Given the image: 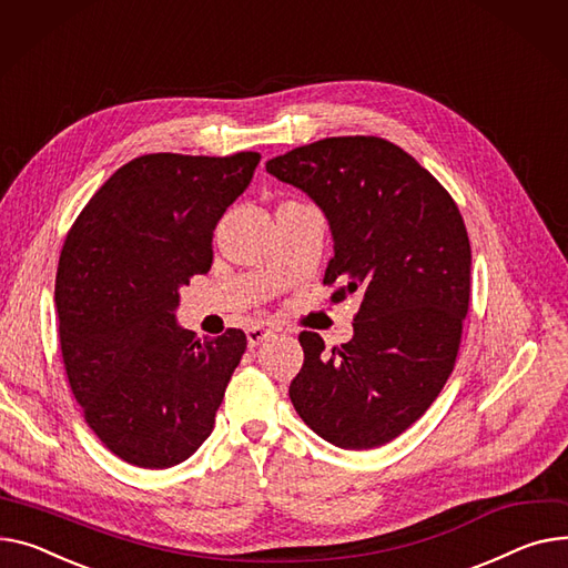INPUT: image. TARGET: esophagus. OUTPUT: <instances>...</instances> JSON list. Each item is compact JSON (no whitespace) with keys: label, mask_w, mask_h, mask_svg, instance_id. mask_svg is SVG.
<instances>
[{"label":"esophagus","mask_w":568,"mask_h":568,"mask_svg":"<svg viewBox=\"0 0 568 568\" xmlns=\"http://www.w3.org/2000/svg\"><path fill=\"white\" fill-rule=\"evenodd\" d=\"M272 333H274V331H272L267 324H255V326H251V328L246 331L248 347H257V345H262L264 339H267Z\"/></svg>","instance_id":"esophagus-1"}]
</instances>
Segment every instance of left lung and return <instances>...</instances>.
I'll return each instance as SVG.
<instances>
[{
    "instance_id": "obj_1",
    "label": "left lung",
    "mask_w": 568,
    "mask_h": 568,
    "mask_svg": "<svg viewBox=\"0 0 568 568\" xmlns=\"http://www.w3.org/2000/svg\"><path fill=\"white\" fill-rule=\"evenodd\" d=\"M324 212L331 301L361 292L349 343L324 352L304 331V365L290 384L317 436L369 449L406 432L455 369L470 301V242L445 186L379 136H331L267 162Z\"/></svg>"
}]
</instances>
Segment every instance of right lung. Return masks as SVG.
Instances as JSON below:
<instances>
[{
  "mask_svg": "<svg viewBox=\"0 0 568 568\" xmlns=\"http://www.w3.org/2000/svg\"><path fill=\"white\" fill-rule=\"evenodd\" d=\"M257 162L136 158L98 189L63 242L54 301L68 384L93 434L132 466H178L214 429L246 335L178 326V290L210 272L216 223Z\"/></svg>",
  "mask_w": 568,
  "mask_h": 568,
  "instance_id": "right-lung-1",
  "label": "right lung"
}]
</instances>
